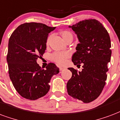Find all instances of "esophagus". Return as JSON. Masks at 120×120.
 Returning <instances> with one entry per match:
<instances>
[{"label": "esophagus", "instance_id": "obj_1", "mask_svg": "<svg viewBox=\"0 0 120 120\" xmlns=\"http://www.w3.org/2000/svg\"><path fill=\"white\" fill-rule=\"evenodd\" d=\"M64 69V68H63V67H60V72L62 71Z\"/></svg>", "mask_w": 120, "mask_h": 120}]
</instances>
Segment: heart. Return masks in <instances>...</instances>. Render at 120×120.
<instances>
[{
    "label": "heart",
    "mask_w": 120,
    "mask_h": 120,
    "mask_svg": "<svg viewBox=\"0 0 120 120\" xmlns=\"http://www.w3.org/2000/svg\"><path fill=\"white\" fill-rule=\"evenodd\" d=\"M61 35L63 39L66 41V40L71 36H72V34L68 30H64L61 32ZM51 35H49L48 38L46 40V44L48 45L49 41L51 39ZM71 53L68 51H65V52H55L52 54L51 55V60L54 61L55 62L58 64L60 65H64L67 62V60L68 58L70 57Z\"/></svg>",
    "instance_id": "heart-1"
}]
</instances>
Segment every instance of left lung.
<instances>
[{"label":"left lung","mask_w":120,"mask_h":120,"mask_svg":"<svg viewBox=\"0 0 120 120\" xmlns=\"http://www.w3.org/2000/svg\"><path fill=\"white\" fill-rule=\"evenodd\" d=\"M69 28L79 41L72 61L77 66L83 65L81 72L68 68L72 78L67 83V92L74 98L89 103L100 95L105 85L111 56L109 35L102 24L94 19L82 20Z\"/></svg>","instance_id":"8db88e82"}]
</instances>
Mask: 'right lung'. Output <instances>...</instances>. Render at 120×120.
<instances>
[{
  "label": "right lung",
  "instance_id": "add662e5",
  "mask_svg": "<svg viewBox=\"0 0 120 120\" xmlns=\"http://www.w3.org/2000/svg\"><path fill=\"white\" fill-rule=\"evenodd\" d=\"M55 29L43 23H26L18 26L9 38L7 55L9 78L23 98L34 101L44 96L49 90L52 76L59 72L53 63L46 69L37 63L46 49L49 33Z\"/></svg>",
  "mask_w": 120,
  "mask_h": 120
}]
</instances>
